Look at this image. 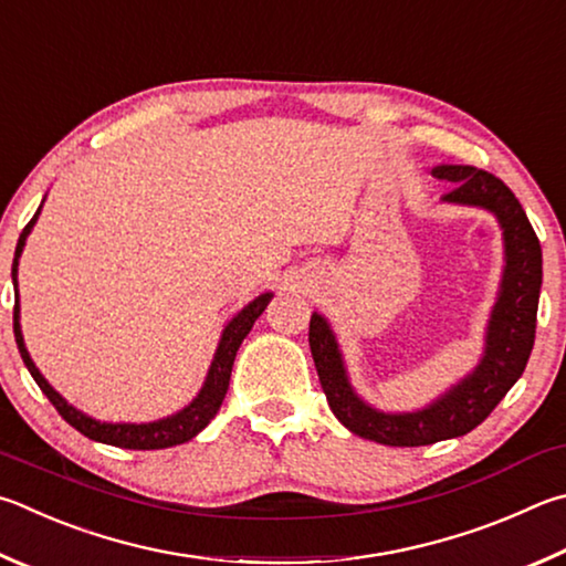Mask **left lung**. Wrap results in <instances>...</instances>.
Segmentation results:
<instances>
[{
    "mask_svg": "<svg viewBox=\"0 0 566 566\" xmlns=\"http://www.w3.org/2000/svg\"><path fill=\"white\" fill-rule=\"evenodd\" d=\"M430 172L450 182L440 200L488 210L502 230L505 266L478 366L428 406L390 413L356 394L328 318L314 312L310 322V346L328 408L354 436L394 448L430 446L478 428L525 371L537 326L542 248L515 195L500 178L472 166H436Z\"/></svg>",
    "mask_w": 566,
    "mask_h": 566,
    "instance_id": "left-lung-1",
    "label": "left lung"
}]
</instances>
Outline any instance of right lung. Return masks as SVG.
<instances>
[{"instance_id":"1","label":"right lung","mask_w":566,"mask_h":566,"mask_svg":"<svg viewBox=\"0 0 566 566\" xmlns=\"http://www.w3.org/2000/svg\"><path fill=\"white\" fill-rule=\"evenodd\" d=\"M44 205V200H41ZM39 210L34 212V218L29 220L27 228L19 234L17 250H14V262H12V284H14V338L19 346V354H22V361L29 368V374L36 381V386L44 390V396L54 403V408L59 410V416L66 420L69 426H74L78 433H84L86 438L96 440V443H106V446H118V448H128V450H160V448H172L180 443H188L200 430L210 423V420L218 416V410L224 400V394H228L230 386V376H232V364L234 356H238V348L244 342V336L252 332V326L256 318L262 316V312L266 310V304L272 302V292H264L252 300L248 306L234 314L228 324H224L218 348H214V356L208 368V376H205L202 388L198 390L188 406L176 410L172 416L158 418V420H148V423H111V420H98L94 416L84 413V410L71 406L69 400L59 394V390L51 386L41 371L36 368V364L32 361V356L27 352L24 344V334H22V310H19V256L24 252L27 238L32 234L34 224L39 220Z\"/></svg>"}]
</instances>
